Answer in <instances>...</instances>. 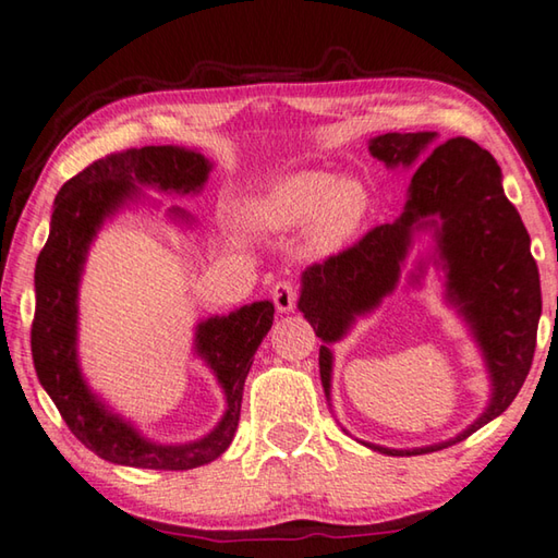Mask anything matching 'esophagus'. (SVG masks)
Instances as JSON below:
<instances>
[{
    "label": "esophagus",
    "instance_id": "34e87169",
    "mask_svg": "<svg viewBox=\"0 0 558 558\" xmlns=\"http://www.w3.org/2000/svg\"><path fill=\"white\" fill-rule=\"evenodd\" d=\"M296 299H299V291L291 279H279L277 284L271 287V301H274V306H277L279 314H289V311H294Z\"/></svg>",
    "mask_w": 558,
    "mask_h": 558
}]
</instances>
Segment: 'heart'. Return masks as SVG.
Here are the masks:
<instances>
[{"label": "heart", "instance_id": "heart-1", "mask_svg": "<svg viewBox=\"0 0 558 558\" xmlns=\"http://www.w3.org/2000/svg\"><path fill=\"white\" fill-rule=\"evenodd\" d=\"M369 191L357 179H336L324 171L287 175L250 203V220L264 230H294L311 222V244L333 252L363 228Z\"/></svg>", "mask_w": 558, "mask_h": 558}]
</instances>
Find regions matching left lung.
<instances>
[{
  "instance_id": "left-lung-1",
  "label": "left lung",
  "mask_w": 558,
  "mask_h": 558,
  "mask_svg": "<svg viewBox=\"0 0 558 558\" xmlns=\"http://www.w3.org/2000/svg\"><path fill=\"white\" fill-rule=\"evenodd\" d=\"M369 151L387 166L425 159L412 175L402 218L377 225L353 247L306 267L299 308L324 343H336L355 316L367 314L397 287L412 232L434 225L448 299L461 306L490 369V407L451 441L412 451L369 446L389 456L434 453L500 416L522 389L542 316L539 269L530 232L502 191L500 166L483 146L465 136L436 144V132H389L369 142ZM318 365L328 395L333 355L326 345H320Z\"/></svg>"
}]
</instances>
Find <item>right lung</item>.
I'll return each mask as SVG.
<instances>
[{"label": "right lung", "instance_id": "add662e5", "mask_svg": "<svg viewBox=\"0 0 558 558\" xmlns=\"http://www.w3.org/2000/svg\"><path fill=\"white\" fill-rule=\"evenodd\" d=\"M210 173L198 151L179 146H142L107 154L63 183L53 203L51 232L36 262V311L32 355L38 383L61 412L71 434L85 448L117 465L149 471H191L225 453L240 422L242 389L264 336L274 320L271 301L242 306L230 316H215L198 326L195 350L218 375L228 397V412L201 441L159 446L142 438L120 416L107 412L83 383L75 357L77 281L85 252L107 215L136 195V185L193 193ZM179 215V210H173Z\"/></svg>", "mask_w": 558, "mask_h": 558}]
</instances>
